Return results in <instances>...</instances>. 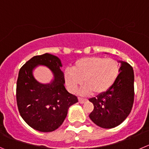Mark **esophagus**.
<instances>
[{
	"label": "esophagus",
	"instance_id": "34e87169",
	"mask_svg": "<svg viewBox=\"0 0 149 149\" xmlns=\"http://www.w3.org/2000/svg\"><path fill=\"white\" fill-rule=\"evenodd\" d=\"M86 100H86V99L80 98V97L78 98V102L79 103H80V104H83V103H85V102H86Z\"/></svg>",
	"mask_w": 149,
	"mask_h": 149
}]
</instances>
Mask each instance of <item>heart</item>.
Here are the masks:
<instances>
[{"label": "heart", "instance_id": "heart-1", "mask_svg": "<svg viewBox=\"0 0 149 149\" xmlns=\"http://www.w3.org/2000/svg\"><path fill=\"white\" fill-rule=\"evenodd\" d=\"M118 62L111 58L98 56L86 57L77 60L72 66V70L64 72L65 81L71 92H74L81 85L83 95L92 93L101 94L110 88L119 75Z\"/></svg>", "mask_w": 149, "mask_h": 149}]
</instances>
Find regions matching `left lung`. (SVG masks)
Instances as JSON below:
<instances>
[{"instance_id":"8db88e82","label":"left lung","mask_w":149,"mask_h":149,"mask_svg":"<svg viewBox=\"0 0 149 149\" xmlns=\"http://www.w3.org/2000/svg\"><path fill=\"white\" fill-rule=\"evenodd\" d=\"M120 73L113 86L89 100L93 110L89 118L95 124L111 129L121 124L130 115L134 102V71L128 63L119 61Z\"/></svg>"}]
</instances>
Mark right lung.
<instances>
[{
    "label": "right lung",
    "instance_id": "obj_1",
    "mask_svg": "<svg viewBox=\"0 0 149 149\" xmlns=\"http://www.w3.org/2000/svg\"><path fill=\"white\" fill-rule=\"evenodd\" d=\"M38 65L49 68L54 79L49 84L39 83L33 76ZM62 63L49 53L36 56L19 69L17 82V104L21 117L31 127L42 132L57 130L63 124L68 110L78 102L77 97L65 88Z\"/></svg>",
    "mask_w": 149,
    "mask_h": 149
}]
</instances>
